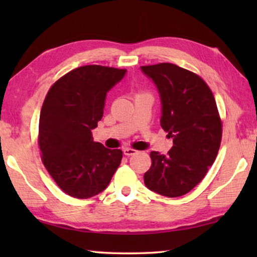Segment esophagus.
<instances>
[{
  "label": "esophagus",
  "instance_id": "obj_1",
  "mask_svg": "<svg viewBox=\"0 0 257 257\" xmlns=\"http://www.w3.org/2000/svg\"><path fill=\"white\" fill-rule=\"evenodd\" d=\"M137 151L134 150V149H130V147H125V149H123V154L127 155V156H130V155H134L136 154Z\"/></svg>",
  "mask_w": 257,
  "mask_h": 257
}]
</instances>
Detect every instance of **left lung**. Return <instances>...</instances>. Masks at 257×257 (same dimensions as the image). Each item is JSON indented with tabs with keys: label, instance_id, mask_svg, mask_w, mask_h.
<instances>
[{
	"label": "left lung",
	"instance_id": "1",
	"mask_svg": "<svg viewBox=\"0 0 257 257\" xmlns=\"http://www.w3.org/2000/svg\"><path fill=\"white\" fill-rule=\"evenodd\" d=\"M158 87L161 127L173 138L167 155L151 152L146 187L162 196L179 197L197 186L214 163L222 138V121L210 87L196 73L173 63L143 66Z\"/></svg>",
	"mask_w": 257,
	"mask_h": 257
}]
</instances>
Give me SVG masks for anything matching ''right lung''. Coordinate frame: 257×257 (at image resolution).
Returning <instances> with one entry per match:
<instances>
[{
  "label": "right lung",
  "instance_id": "right-lung-1",
  "mask_svg": "<svg viewBox=\"0 0 257 257\" xmlns=\"http://www.w3.org/2000/svg\"><path fill=\"white\" fill-rule=\"evenodd\" d=\"M125 69L89 64L56 80L43 103L38 129L42 162L61 190L86 199L106 188L121 163L122 151L93 141L103 116L106 93Z\"/></svg>",
  "mask_w": 257,
  "mask_h": 257
}]
</instances>
